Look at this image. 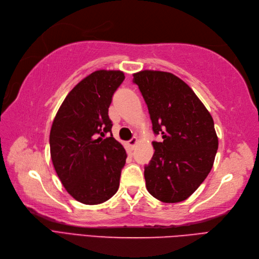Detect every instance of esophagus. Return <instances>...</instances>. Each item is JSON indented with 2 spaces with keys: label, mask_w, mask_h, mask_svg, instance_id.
Listing matches in <instances>:
<instances>
[{
  "label": "esophagus",
  "mask_w": 259,
  "mask_h": 259,
  "mask_svg": "<svg viewBox=\"0 0 259 259\" xmlns=\"http://www.w3.org/2000/svg\"><path fill=\"white\" fill-rule=\"evenodd\" d=\"M137 143H138V138H136V137H133L132 139H130V140L128 141V144H129V146H131V147H135Z\"/></svg>",
  "instance_id": "1"
}]
</instances>
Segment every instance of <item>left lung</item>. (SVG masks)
I'll use <instances>...</instances> for the list:
<instances>
[{
	"label": "left lung",
	"mask_w": 259,
	"mask_h": 259,
	"mask_svg": "<svg viewBox=\"0 0 259 259\" xmlns=\"http://www.w3.org/2000/svg\"><path fill=\"white\" fill-rule=\"evenodd\" d=\"M147 105L156 136L155 153L145 165L148 193L166 203L186 200L210 173L219 148L211 114L185 81L172 73L133 74Z\"/></svg>",
	"instance_id": "8db88e82"
}]
</instances>
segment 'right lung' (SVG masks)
Returning a JSON list of instances; mask_svg holds the SVG:
<instances>
[{
    "instance_id": "right-lung-1",
    "label": "right lung",
    "mask_w": 259,
    "mask_h": 259,
    "mask_svg": "<svg viewBox=\"0 0 259 259\" xmlns=\"http://www.w3.org/2000/svg\"><path fill=\"white\" fill-rule=\"evenodd\" d=\"M123 79L121 71L91 73L66 96L53 122L55 170L66 191L84 204L103 203L119 187L127 154L112 136L108 107Z\"/></svg>"
}]
</instances>
